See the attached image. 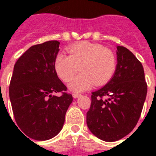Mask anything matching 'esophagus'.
<instances>
[{
	"label": "esophagus",
	"mask_w": 156,
	"mask_h": 156,
	"mask_svg": "<svg viewBox=\"0 0 156 156\" xmlns=\"http://www.w3.org/2000/svg\"><path fill=\"white\" fill-rule=\"evenodd\" d=\"M80 96V94H78V93H73V97L74 98H79Z\"/></svg>",
	"instance_id": "1"
}]
</instances>
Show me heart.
<instances>
[{"label":"heart","mask_w":156,"mask_h":156,"mask_svg":"<svg viewBox=\"0 0 156 156\" xmlns=\"http://www.w3.org/2000/svg\"><path fill=\"white\" fill-rule=\"evenodd\" d=\"M68 52L69 55H58L55 61V69L60 79L68 82L80 67L81 73L69 83V88L72 91H84L94 84H105L115 73V54L101 44L83 41L69 48Z\"/></svg>","instance_id":"obj_1"}]
</instances>
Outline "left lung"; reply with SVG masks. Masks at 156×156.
I'll use <instances>...</instances> for the list:
<instances>
[{
	"label": "left lung",
	"instance_id": "left-lung-1",
	"mask_svg": "<svg viewBox=\"0 0 156 156\" xmlns=\"http://www.w3.org/2000/svg\"><path fill=\"white\" fill-rule=\"evenodd\" d=\"M117 65L112 79L92 92L87 124L105 141L124 137L137 125L147 95L142 64L127 48L117 46Z\"/></svg>",
	"mask_w": 156,
	"mask_h": 156
}]
</instances>
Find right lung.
Wrapping results in <instances>:
<instances>
[{"label": "right lung", "mask_w": 156, "mask_h": 156, "mask_svg": "<svg viewBox=\"0 0 156 156\" xmlns=\"http://www.w3.org/2000/svg\"><path fill=\"white\" fill-rule=\"evenodd\" d=\"M59 44L50 41L30 47L14 66L9 86L14 117L22 131L34 140L55 137L73 101L55 69ZM58 92L63 93L59 97L54 95Z\"/></svg>", "instance_id": "1"}]
</instances>
